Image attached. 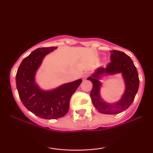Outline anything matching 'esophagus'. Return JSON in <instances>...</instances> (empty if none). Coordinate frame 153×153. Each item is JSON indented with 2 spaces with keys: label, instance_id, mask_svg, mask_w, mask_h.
I'll return each instance as SVG.
<instances>
[{
  "label": "esophagus",
  "instance_id": "34e87169",
  "mask_svg": "<svg viewBox=\"0 0 153 153\" xmlns=\"http://www.w3.org/2000/svg\"><path fill=\"white\" fill-rule=\"evenodd\" d=\"M88 75H89V73H87V72H85V73H84L82 75V78L83 80H85V79H86L88 77Z\"/></svg>",
  "mask_w": 153,
  "mask_h": 153
}]
</instances>
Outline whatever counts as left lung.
Segmentation results:
<instances>
[{"mask_svg":"<svg viewBox=\"0 0 153 153\" xmlns=\"http://www.w3.org/2000/svg\"><path fill=\"white\" fill-rule=\"evenodd\" d=\"M111 62L106 68H99L88 80L93 83L91 98L95 108L100 113L104 114H117L131 106L137 93L140 80L137 71L131 59L124 52L118 50L110 51ZM122 73L126 84V90L122 98L113 104L107 103L100 96L102 84L99 79L104 74H115Z\"/></svg>","mask_w":153,"mask_h":153,"instance_id":"left-lung-1","label":"left lung"}]
</instances>
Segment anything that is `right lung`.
<instances>
[{
    "mask_svg": "<svg viewBox=\"0 0 153 153\" xmlns=\"http://www.w3.org/2000/svg\"><path fill=\"white\" fill-rule=\"evenodd\" d=\"M57 48L42 47L23 59L16 75L19 98L28 110L40 118L54 119L68 112L72 95L82 82L81 79L68 82L50 91H45L35 81V75L44 57Z\"/></svg>",
    "mask_w": 153,
    "mask_h": 153,
    "instance_id": "right-lung-1",
    "label": "right lung"
}]
</instances>
